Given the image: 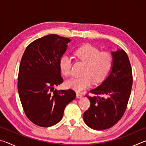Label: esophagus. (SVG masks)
Segmentation results:
<instances>
[{
  "mask_svg": "<svg viewBox=\"0 0 146 146\" xmlns=\"http://www.w3.org/2000/svg\"><path fill=\"white\" fill-rule=\"evenodd\" d=\"M76 97H77L78 98H82V94H80V93H76Z\"/></svg>",
  "mask_w": 146,
  "mask_h": 146,
  "instance_id": "obj_1",
  "label": "esophagus"
}]
</instances>
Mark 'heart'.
<instances>
[{
  "label": "heart",
  "mask_w": 146,
  "mask_h": 146,
  "mask_svg": "<svg viewBox=\"0 0 146 146\" xmlns=\"http://www.w3.org/2000/svg\"><path fill=\"white\" fill-rule=\"evenodd\" d=\"M77 57L86 64L81 77H73L66 82L68 88L76 91H82L90 87L93 82H99L104 78L111 70L113 64L111 54L107 51L100 52L99 49L90 44L80 46L75 51ZM59 66L64 75L71 74V59L68 55H64L59 60Z\"/></svg>",
  "instance_id": "1"
}]
</instances>
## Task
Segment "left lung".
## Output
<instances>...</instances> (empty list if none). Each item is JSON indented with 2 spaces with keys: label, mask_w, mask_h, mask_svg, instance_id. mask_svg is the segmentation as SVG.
I'll use <instances>...</instances> for the list:
<instances>
[{
  "label": "left lung",
  "mask_w": 146,
  "mask_h": 146,
  "mask_svg": "<svg viewBox=\"0 0 146 146\" xmlns=\"http://www.w3.org/2000/svg\"><path fill=\"white\" fill-rule=\"evenodd\" d=\"M111 71L100 86L87 96L90 107L84 112V121L88 127L95 130L111 127L122 117L126 110L133 84L132 70L127 53L123 49L112 51Z\"/></svg>",
  "instance_id": "obj_1"
}]
</instances>
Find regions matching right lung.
I'll return each instance as SVG.
<instances>
[{
	"label": "right lung",
	"mask_w": 146,
	"mask_h": 146,
	"mask_svg": "<svg viewBox=\"0 0 146 146\" xmlns=\"http://www.w3.org/2000/svg\"><path fill=\"white\" fill-rule=\"evenodd\" d=\"M70 38L49 35L36 39L25 49L20 64L18 91L25 114L41 127H50L62 120L66 106L75 99L73 90H55L63 82L59 60Z\"/></svg>",
	"instance_id": "right-lung-1"
}]
</instances>
